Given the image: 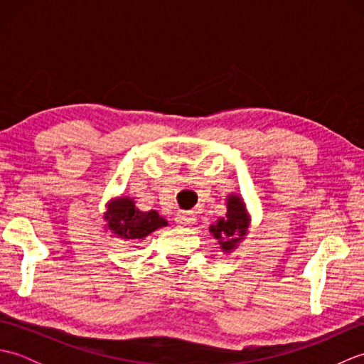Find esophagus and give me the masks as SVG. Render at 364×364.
I'll use <instances>...</instances> for the list:
<instances>
[{
  "label": "esophagus",
  "instance_id": "esophagus-1",
  "mask_svg": "<svg viewBox=\"0 0 364 364\" xmlns=\"http://www.w3.org/2000/svg\"><path fill=\"white\" fill-rule=\"evenodd\" d=\"M175 222L178 223L180 227H189L192 223L196 222V215L192 211H186V213H178Z\"/></svg>",
  "mask_w": 364,
  "mask_h": 364
}]
</instances>
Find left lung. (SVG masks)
<instances>
[{
  "label": "left lung",
  "instance_id": "8db88e82",
  "mask_svg": "<svg viewBox=\"0 0 364 364\" xmlns=\"http://www.w3.org/2000/svg\"><path fill=\"white\" fill-rule=\"evenodd\" d=\"M250 214L247 211L242 197L230 194L227 197V214L219 218L210 227L211 235L218 239L223 253H231L249 233Z\"/></svg>",
  "mask_w": 364,
  "mask_h": 364
}]
</instances>
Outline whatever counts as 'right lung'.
Listing matches in <instances>:
<instances>
[{
	"instance_id": "obj_1",
	"label": "right lung",
	"mask_w": 364,
	"mask_h": 364,
	"mask_svg": "<svg viewBox=\"0 0 364 364\" xmlns=\"http://www.w3.org/2000/svg\"><path fill=\"white\" fill-rule=\"evenodd\" d=\"M105 230L111 236L120 239H144L161 227H167V220L158 211H141L133 197L120 196L106 203Z\"/></svg>"
}]
</instances>
